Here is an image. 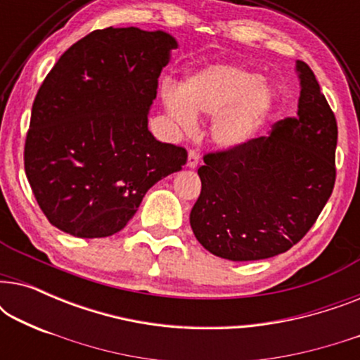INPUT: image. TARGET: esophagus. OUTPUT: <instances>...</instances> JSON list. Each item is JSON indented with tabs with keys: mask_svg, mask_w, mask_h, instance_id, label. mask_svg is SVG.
<instances>
[{
	"mask_svg": "<svg viewBox=\"0 0 360 360\" xmlns=\"http://www.w3.org/2000/svg\"><path fill=\"white\" fill-rule=\"evenodd\" d=\"M200 164V154H198V150H188V160H186V167H188V169H195L196 165Z\"/></svg>",
	"mask_w": 360,
	"mask_h": 360,
	"instance_id": "34e87169",
	"label": "esophagus"
}]
</instances>
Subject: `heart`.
<instances>
[{"label": "heart", "instance_id": "obj_1", "mask_svg": "<svg viewBox=\"0 0 360 360\" xmlns=\"http://www.w3.org/2000/svg\"><path fill=\"white\" fill-rule=\"evenodd\" d=\"M160 96L167 115L184 131L193 129L195 116H214L210 134L221 149H236L252 139L275 101L260 73L229 63L190 73L180 88L165 85Z\"/></svg>", "mask_w": 360, "mask_h": 360}]
</instances>
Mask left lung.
Returning <instances> with one entry per match:
<instances>
[{"instance_id":"obj_1","label":"left lung","mask_w":360,"mask_h":360,"mask_svg":"<svg viewBox=\"0 0 360 360\" xmlns=\"http://www.w3.org/2000/svg\"><path fill=\"white\" fill-rule=\"evenodd\" d=\"M298 111L269 137L211 152L198 169L190 213L195 238L218 257L244 262L278 255L318 219L336 181L338 124L307 63L297 60Z\"/></svg>"}]
</instances>
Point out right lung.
I'll list each match as a JSON object with an SVG mask.
<instances>
[{"instance_id":"obj_1","label":"right lung","mask_w":360,"mask_h":360,"mask_svg":"<svg viewBox=\"0 0 360 360\" xmlns=\"http://www.w3.org/2000/svg\"><path fill=\"white\" fill-rule=\"evenodd\" d=\"M176 47L164 31L106 27L73 44L49 72L32 105L24 169L56 228L86 239L115 234L150 186L186 164L184 147L147 127Z\"/></svg>"}]
</instances>
